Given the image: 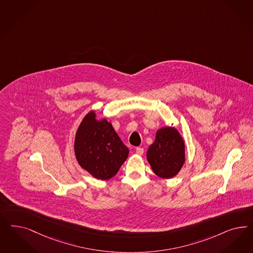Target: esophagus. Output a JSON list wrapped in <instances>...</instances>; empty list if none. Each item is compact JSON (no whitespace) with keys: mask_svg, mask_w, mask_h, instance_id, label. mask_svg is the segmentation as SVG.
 <instances>
[{"mask_svg":"<svg viewBox=\"0 0 253 253\" xmlns=\"http://www.w3.org/2000/svg\"><path fill=\"white\" fill-rule=\"evenodd\" d=\"M143 153H144V150H143V148H140V147H138V148H136V154L139 155H143Z\"/></svg>","mask_w":253,"mask_h":253,"instance_id":"obj_1","label":"esophagus"}]
</instances>
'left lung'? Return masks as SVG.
<instances>
[{"mask_svg": "<svg viewBox=\"0 0 253 253\" xmlns=\"http://www.w3.org/2000/svg\"><path fill=\"white\" fill-rule=\"evenodd\" d=\"M147 160L158 177H175L185 162V144L179 131L172 126L158 129L155 142L147 151Z\"/></svg>", "mask_w": 253, "mask_h": 253, "instance_id": "left-lung-1", "label": "left lung"}]
</instances>
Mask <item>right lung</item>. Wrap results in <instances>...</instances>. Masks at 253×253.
<instances>
[{
	"label": "right lung",
	"mask_w": 253,
	"mask_h": 253,
	"mask_svg": "<svg viewBox=\"0 0 253 253\" xmlns=\"http://www.w3.org/2000/svg\"><path fill=\"white\" fill-rule=\"evenodd\" d=\"M74 153L82 169L98 179L113 178L128 156V149L107 119L97 120L91 111L76 131Z\"/></svg>",
	"instance_id": "add662e5"
}]
</instances>
